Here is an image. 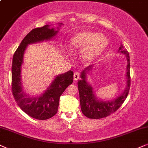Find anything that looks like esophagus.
<instances>
[{"instance_id":"1","label":"esophagus","mask_w":148,"mask_h":148,"mask_svg":"<svg viewBox=\"0 0 148 148\" xmlns=\"http://www.w3.org/2000/svg\"><path fill=\"white\" fill-rule=\"evenodd\" d=\"M80 78V74L78 72H74V80H77L78 78Z\"/></svg>"}]
</instances>
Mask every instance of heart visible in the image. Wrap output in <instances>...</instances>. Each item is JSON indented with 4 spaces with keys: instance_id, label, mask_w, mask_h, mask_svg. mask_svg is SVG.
Wrapping results in <instances>:
<instances>
[{
    "instance_id": "b5f03b06",
    "label": "heart",
    "mask_w": 148,
    "mask_h": 148,
    "mask_svg": "<svg viewBox=\"0 0 148 148\" xmlns=\"http://www.w3.org/2000/svg\"><path fill=\"white\" fill-rule=\"evenodd\" d=\"M108 45L105 34L84 31L78 33L70 38L69 49L72 51H80V58L85 64H90L101 56Z\"/></svg>"
}]
</instances>
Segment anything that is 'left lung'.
Instances as JSON below:
<instances>
[{"label": "left lung", "instance_id": "8db88e82", "mask_svg": "<svg viewBox=\"0 0 148 148\" xmlns=\"http://www.w3.org/2000/svg\"><path fill=\"white\" fill-rule=\"evenodd\" d=\"M117 53L125 55L127 60L126 70V86L125 90L117 97L112 100L99 99L94 91V88L87 81L88 76L95 65H91L84 69L80 74V78L78 81L80 108L82 114L88 119H99L106 117L119 109L127 98L129 93L131 79H130V57L129 52L121 44Z\"/></svg>", "mask_w": 148, "mask_h": 148}]
</instances>
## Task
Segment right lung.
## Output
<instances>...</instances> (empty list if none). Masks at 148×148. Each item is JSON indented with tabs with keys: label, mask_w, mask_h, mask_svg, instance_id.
<instances>
[{
	"label": "right lung",
	"mask_w": 148,
	"mask_h": 148,
	"mask_svg": "<svg viewBox=\"0 0 148 148\" xmlns=\"http://www.w3.org/2000/svg\"><path fill=\"white\" fill-rule=\"evenodd\" d=\"M63 24L58 23V27L45 25L37 27L27 34L21 41L15 52L12 63V92L17 105L29 116L37 120H47L58 112L60 98L62 94L73 82L74 72L68 71L56 76L47 89L40 95L29 97L23 90L21 80V67L23 63L25 51L29 45L52 40L58 34Z\"/></svg>",
	"instance_id": "1"
}]
</instances>
